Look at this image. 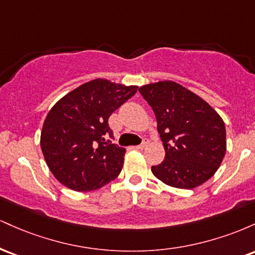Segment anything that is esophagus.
<instances>
[{
	"label": "esophagus",
	"instance_id": "obj_1",
	"mask_svg": "<svg viewBox=\"0 0 255 255\" xmlns=\"http://www.w3.org/2000/svg\"><path fill=\"white\" fill-rule=\"evenodd\" d=\"M148 145V139H145L142 140V142L140 145H137V146H134V148H136V150H140V148H144V147H146V146Z\"/></svg>",
	"mask_w": 255,
	"mask_h": 255
}]
</instances>
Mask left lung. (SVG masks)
<instances>
[{
	"label": "left lung",
	"instance_id": "obj_1",
	"mask_svg": "<svg viewBox=\"0 0 255 255\" xmlns=\"http://www.w3.org/2000/svg\"><path fill=\"white\" fill-rule=\"evenodd\" d=\"M153 110L165 158L152 166L158 180L192 189L213 176L223 160L227 140L221 116L204 99L174 81L141 86Z\"/></svg>",
	"mask_w": 255,
	"mask_h": 255
}]
</instances>
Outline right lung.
<instances>
[{
  "instance_id": "obj_1",
  "label": "right lung",
  "mask_w": 255,
  "mask_h": 255,
  "mask_svg": "<svg viewBox=\"0 0 255 255\" xmlns=\"http://www.w3.org/2000/svg\"><path fill=\"white\" fill-rule=\"evenodd\" d=\"M137 86L104 79L61 98L44 121L40 147L54 176L73 191L98 189L119 176L126 148L113 144L108 120L135 95Z\"/></svg>"
}]
</instances>
